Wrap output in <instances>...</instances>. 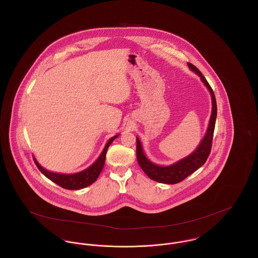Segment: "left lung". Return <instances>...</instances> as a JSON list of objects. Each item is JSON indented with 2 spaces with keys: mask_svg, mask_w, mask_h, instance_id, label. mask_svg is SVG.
Instances as JSON below:
<instances>
[{
  "mask_svg": "<svg viewBox=\"0 0 258 258\" xmlns=\"http://www.w3.org/2000/svg\"><path fill=\"white\" fill-rule=\"evenodd\" d=\"M188 68L190 71L195 72L198 74L201 79L203 80L204 84L207 86V88L210 90L211 95H212V103H213V108H212V115L210 119V124L208 131L206 133V136L204 137L203 141L197 148L196 151H194L190 155L185 157L184 159L180 160L179 162L167 166V167H162L158 166L151 161L148 160L147 157L145 156L143 152V148L141 145L140 140L137 138V146H136V154H137V161L141 167V169L145 172V174L148 177L156 182L163 183V184H178L182 182L186 177H188L190 174L196 172L200 167H202L206 161L208 160L211 150H212V143H213V138H214V131H215V126H216V119H217V101H216V96L215 93L205 78V76L202 74V73L191 63L187 62Z\"/></svg>",
  "mask_w": 258,
  "mask_h": 258,
  "instance_id": "obj_1",
  "label": "left lung"
}]
</instances>
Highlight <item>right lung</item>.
<instances>
[{
    "mask_svg": "<svg viewBox=\"0 0 258 258\" xmlns=\"http://www.w3.org/2000/svg\"><path fill=\"white\" fill-rule=\"evenodd\" d=\"M118 135L112 137L109 139V141L107 142V144L105 145V147L103 149L101 155L99 156V158L86 170L76 173V174H72V175H64V174H57V173H51L49 171H46L45 169H43L38 163L37 160L34 158V161L37 165L38 170L50 181H52L53 183L58 184L59 186L67 188V189H79V188H83L85 186H88L91 184H93L99 174L101 173L103 167H104V163H105V158H106V153L108 147L110 146L111 143L115 140V138H117Z\"/></svg>",
    "mask_w": 258,
    "mask_h": 258,
    "instance_id": "right-lung-1",
    "label": "right lung"
}]
</instances>
